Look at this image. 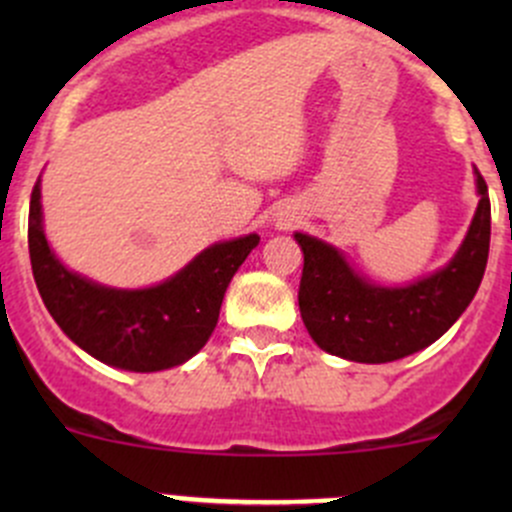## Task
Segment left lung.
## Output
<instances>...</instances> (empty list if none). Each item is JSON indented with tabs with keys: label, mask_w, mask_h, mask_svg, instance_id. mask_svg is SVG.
<instances>
[{
	"label": "left lung",
	"mask_w": 512,
	"mask_h": 512,
	"mask_svg": "<svg viewBox=\"0 0 512 512\" xmlns=\"http://www.w3.org/2000/svg\"><path fill=\"white\" fill-rule=\"evenodd\" d=\"M478 208L456 255L426 277L384 287L359 275L344 252L294 232L304 252L299 312L319 349L359 364H386L441 339L466 312L483 280L490 247L488 185L476 170Z\"/></svg>",
	"instance_id": "1"
}]
</instances>
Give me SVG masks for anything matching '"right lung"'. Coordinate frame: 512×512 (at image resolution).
I'll use <instances>...</instances> for the list:
<instances>
[{"label": "right lung", "instance_id": "right-lung-1", "mask_svg": "<svg viewBox=\"0 0 512 512\" xmlns=\"http://www.w3.org/2000/svg\"><path fill=\"white\" fill-rule=\"evenodd\" d=\"M257 242V232L215 242L158 285L118 289L69 270L51 250L44 235L41 175L29 205L32 272L54 322L94 359L141 374L185 364L205 347L225 289Z\"/></svg>", "mask_w": 512, "mask_h": 512}]
</instances>
